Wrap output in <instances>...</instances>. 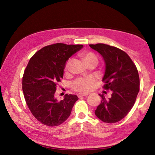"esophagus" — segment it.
<instances>
[{
    "label": "esophagus",
    "mask_w": 155,
    "mask_h": 155,
    "mask_svg": "<svg viewBox=\"0 0 155 155\" xmlns=\"http://www.w3.org/2000/svg\"><path fill=\"white\" fill-rule=\"evenodd\" d=\"M88 94H78V98H81V97H83V96H87Z\"/></svg>",
    "instance_id": "1"
}]
</instances>
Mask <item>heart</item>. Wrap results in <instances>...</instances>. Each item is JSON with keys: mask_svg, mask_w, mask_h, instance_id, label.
I'll use <instances>...</instances> for the list:
<instances>
[{"mask_svg": "<svg viewBox=\"0 0 155 155\" xmlns=\"http://www.w3.org/2000/svg\"><path fill=\"white\" fill-rule=\"evenodd\" d=\"M81 58L82 59L85 64L87 65L90 64H98V59L95 54L92 52H83L81 54ZM72 60L69 59L65 66V70L67 71L70 67ZM96 83V79L94 77L79 78L75 80L72 83V87L74 90L82 93H87L90 91Z\"/></svg>", "mask_w": 155, "mask_h": 155, "instance_id": "b5f03b06", "label": "heart"}]
</instances>
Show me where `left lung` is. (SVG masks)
Segmentation results:
<instances>
[{"label":"left lung","instance_id":"left-lung-1","mask_svg":"<svg viewBox=\"0 0 155 155\" xmlns=\"http://www.w3.org/2000/svg\"><path fill=\"white\" fill-rule=\"evenodd\" d=\"M103 57L105 63L103 88L111 90V97L105 99L103 94L101 103L95 110L98 118L107 123L122 120L135 103L140 91V77L137 68L124 51L107 44H90Z\"/></svg>","mask_w":155,"mask_h":155}]
</instances>
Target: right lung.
Here are the masks:
<instances>
[{
	"instance_id": "obj_1",
	"label": "right lung",
	"mask_w": 155,
	"mask_h": 155,
	"mask_svg": "<svg viewBox=\"0 0 155 155\" xmlns=\"http://www.w3.org/2000/svg\"><path fill=\"white\" fill-rule=\"evenodd\" d=\"M83 45L54 44L44 47L31 57L22 77V91L31 114L48 127L64 122L78 98L65 94L58 101L54 97L57 85L64 76L66 61Z\"/></svg>"
}]
</instances>
